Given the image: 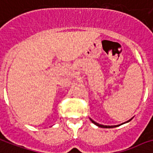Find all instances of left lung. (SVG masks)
<instances>
[{
  "mask_svg": "<svg viewBox=\"0 0 153 153\" xmlns=\"http://www.w3.org/2000/svg\"><path fill=\"white\" fill-rule=\"evenodd\" d=\"M131 119H132V118H131ZM131 119H130V120H131ZM90 120H91V123H94L95 125H96L97 126H99V127H101V128H113V127H117V126H120V125H118V126H103V125H100V124H99V123H96V122H94V121L92 120V119H91V118H90ZM130 120L127 121V123H128V122H129Z\"/></svg>",
  "mask_w": 153,
  "mask_h": 153,
  "instance_id": "8db88e82",
  "label": "left lung"
}]
</instances>
